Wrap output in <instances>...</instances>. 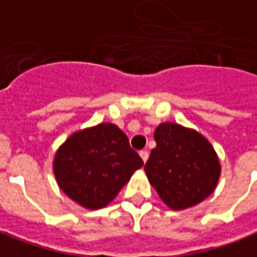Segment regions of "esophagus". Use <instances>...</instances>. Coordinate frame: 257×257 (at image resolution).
Segmentation results:
<instances>
[{
    "label": "esophagus",
    "mask_w": 257,
    "mask_h": 257,
    "mask_svg": "<svg viewBox=\"0 0 257 257\" xmlns=\"http://www.w3.org/2000/svg\"><path fill=\"white\" fill-rule=\"evenodd\" d=\"M139 155H141V158H142L143 162H146L148 160V158H149V153L146 151H141L139 152Z\"/></svg>",
    "instance_id": "34e87169"
}]
</instances>
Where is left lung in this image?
Wrapping results in <instances>:
<instances>
[{"label": "left lung", "instance_id": "obj_1", "mask_svg": "<svg viewBox=\"0 0 257 257\" xmlns=\"http://www.w3.org/2000/svg\"><path fill=\"white\" fill-rule=\"evenodd\" d=\"M145 172L169 208L179 211L205 200L218 184L219 159L212 145L194 129L163 122L155 131Z\"/></svg>", "mask_w": 257, "mask_h": 257}]
</instances>
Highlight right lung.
Masks as SVG:
<instances>
[{"label":"right lung","instance_id":"right-lung-1","mask_svg":"<svg viewBox=\"0 0 257 257\" xmlns=\"http://www.w3.org/2000/svg\"><path fill=\"white\" fill-rule=\"evenodd\" d=\"M143 166L114 123L78 131L56 152L53 172L64 194L88 209L104 208Z\"/></svg>","mask_w":257,"mask_h":257}]
</instances>
